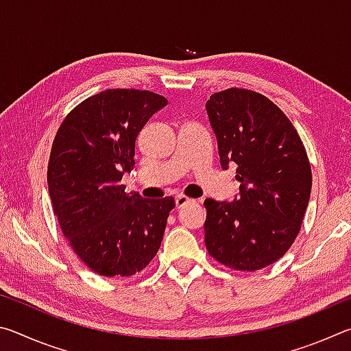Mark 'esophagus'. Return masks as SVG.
I'll use <instances>...</instances> for the list:
<instances>
[{
  "mask_svg": "<svg viewBox=\"0 0 351 351\" xmlns=\"http://www.w3.org/2000/svg\"><path fill=\"white\" fill-rule=\"evenodd\" d=\"M175 203H176V207H178V209H181V207L187 206V204H190V203H193V199H190V198H187V197H184V195H178V197L175 198Z\"/></svg>",
  "mask_w": 351,
  "mask_h": 351,
  "instance_id": "esophagus-1",
  "label": "esophagus"
}]
</instances>
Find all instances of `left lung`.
Here are the masks:
<instances>
[{"label": "left lung", "instance_id": "8db88e82", "mask_svg": "<svg viewBox=\"0 0 351 351\" xmlns=\"http://www.w3.org/2000/svg\"><path fill=\"white\" fill-rule=\"evenodd\" d=\"M219 164L237 165L234 201H204L206 247L237 271H257L293 245L311 195V167L299 133L268 97L230 88L206 104Z\"/></svg>", "mask_w": 351, "mask_h": 351}]
</instances>
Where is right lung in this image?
<instances>
[{
    "instance_id": "1",
    "label": "right lung",
    "mask_w": 351,
    "mask_h": 351,
    "mask_svg": "<svg viewBox=\"0 0 351 351\" xmlns=\"http://www.w3.org/2000/svg\"><path fill=\"white\" fill-rule=\"evenodd\" d=\"M167 104L156 93L106 90L77 105L56 134L52 207L74 252L100 276L141 272L161 246L175 199L127 195L121 181L134 165L139 132Z\"/></svg>"
}]
</instances>
